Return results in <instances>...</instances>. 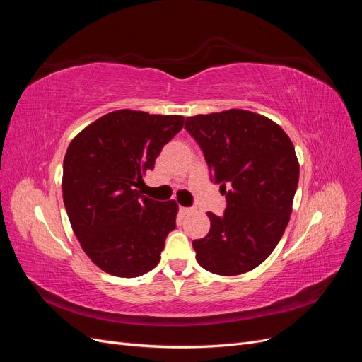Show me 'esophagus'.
<instances>
[{
  "instance_id": "esophagus-1",
  "label": "esophagus",
  "mask_w": 362,
  "mask_h": 362,
  "mask_svg": "<svg viewBox=\"0 0 362 362\" xmlns=\"http://www.w3.org/2000/svg\"><path fill=\"white\" fill-rule=\"evenodd\" d=\"M193 210L192 208H189V206H180V213L181 214H189V213H192Z\"/></svg>"
}]
</instances>
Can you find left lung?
Here are the masks:
<instances>
[{
  "instance_id": "1",
  "label": "left lung",
  "mask_w": 362,
  "mask_h": 362,
  "mask_svg": "<svg viewBox=\"0 0 362 362\" xmlns=\"http://www.w3.org/2000/svg\"><path fill=\"white\" fill-rule=\"evenodd\" d=\"M185 129L226 198L223 216L208 213L210 233L193 242L196 259L216 275H242L272 254L288 225L299 182L294 146L273 120L237 108L187 117Z\"/></svg>"
}]
</instances>
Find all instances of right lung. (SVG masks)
I'll return each instance as SVG.
<instances>
[{
  "label": "right lung",
  "instance_id": "add662e5",
  "mask_svg": "<svg viewBox=\"0 0 362 362\" xmlns=\"http://www.w3.org/2000/svg\"><path fill=\"white\" fill-rule=\"evenodd\" d=\"M184 117L134 110L112 112L86 127L63 160V202L78 242L113 276L136 278L154 269L177 228L178 205L140 194L163 146Z\"/></svg>",
  "mask_w": 362,
  "mask_h": 362
}]
</instances>
